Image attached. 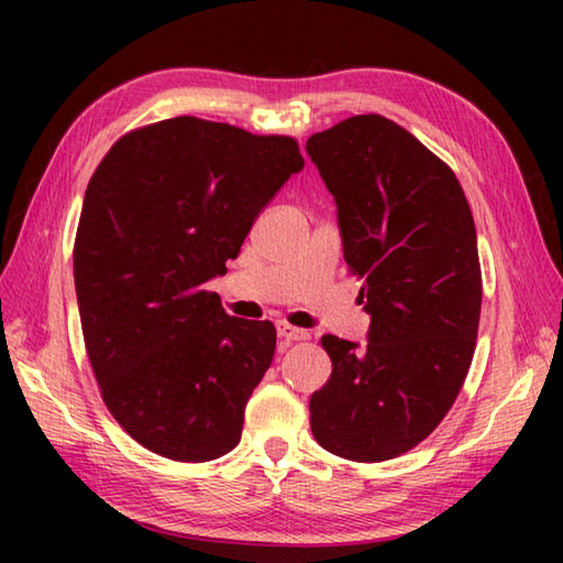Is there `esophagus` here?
<instances>
[{
	"instance_id": "1",
	"label": "esophagus",
	"mask_w": 563,
	"mask_h": 563,
	"mask_svg": "<svg viewBox=\"0 0 563 563\" xmlns=\"http://www.w3.org/2000/svg\"><path fill=\"white\" fill-rule=\"evenodd\" d=\"M278 330L285 332V335H302V332L308 328H305V322L295 320V316H288V318L278 320Z\"/></svg>"
}]
</instances>
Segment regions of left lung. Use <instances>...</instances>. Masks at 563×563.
Listing matches in <instances>:
<instances>
[{
    "instance_id": "left-lung-1",
    "label": "left lung",
    "mask_w": 563,
    "mask_h": 563,
    "mask_svg": "<svg viewBox=\"0 0 563 563\" xmlns=\"http://www.w3.org/2000/svg\"><path fill=\"white\" fill-rule=\"evenodd\" d=\"M300 168L292 139L178 117L123 136L93 170L74 245L84 345L109 412L146 450L211 462L241 442L275 328L206 283Z\"/></svg>"
}]
</instances>
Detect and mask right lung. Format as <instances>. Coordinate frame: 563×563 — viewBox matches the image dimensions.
I'll return each instance as SVG.
<instances>
[{
    "mask_svg": "<svg viewBox=\"0 0 563 563\" xmlns=\"http://www.w3.org/2000/svg\"><path fill=\"white\" fill-rule=\"evenodd\" d=\"M338 203L342 253L369 320L360 342L325 345L332 373L310 397L322 450L385 462L450 412L472 365L482 310L476 231L456 178L375 113L308 139Z\"/></svg>",
    "mask_w": 563,
    "mask_h": 563,
    "instance_id": "right-lung-1",
    "label": "right lung"
}]
</instances>
